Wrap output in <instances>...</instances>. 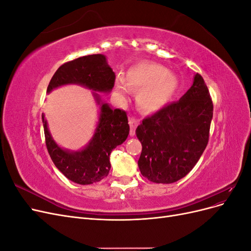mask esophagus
Listing matches in <instances>:
<instances>
[{
  "label": "esophagus",
  "instance_id": "esophagus-1",
  "mask_svg": "<svg viewBox=\"0 0 251 251\" xmlns=\"http://www.w3.org/2000/svg\"><path fill=\"white\" fill-rule=\"evenodd\" d=\"M128 124H130V126H131L130 134H131V136H134L135 135V131H136V127H137V126H138V119L136 118V117L131 116L130 118H128Z\"/></svg>",
  "mask_w": 251,
  "mask_h": 251
}]
</instances>
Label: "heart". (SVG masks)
Masks as SVG:
<instances>
[{
    "label": "heart",
    "mask_w": 251,
    "mask_h": 251,
    "mask_svg": "<svg viewBox=\"0 0 251 251\" xmlns=\"http://www.w3.org/2000/svg\"><path fill=\"white\" fill-rule=\"evenodd\" d=\"M125 82L130 89L146 88L139 95V103L146 110L161 108L168 102L178 86V79L174 75L169 74L166 68L148 63L131 68L126 73ZM117 91L120 94H124L126 87L123 83H118Z\"/></svg>",
    "instance_id": "heart-1"
}]
</instances>
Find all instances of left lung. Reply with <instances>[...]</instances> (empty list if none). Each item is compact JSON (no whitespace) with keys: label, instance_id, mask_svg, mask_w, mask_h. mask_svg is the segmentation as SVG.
Masks as SVG:
<instances>
[{"label":"left lung","instance_id":"1","mask_svg":"<svg viewBox=\"0 0 251 251\" xmlns=\"http://www.w3.org/2000/svg\"><path fill=\"white\" fill-rule=\"evenodd\" d=\"M212 104L199 73L178 101L142 120L136 135L142 144L138 160L142 176L155 183H174L193 170L209 139Z\"/></svg>","mask_w":251,"mask_h":251}]
</instances>
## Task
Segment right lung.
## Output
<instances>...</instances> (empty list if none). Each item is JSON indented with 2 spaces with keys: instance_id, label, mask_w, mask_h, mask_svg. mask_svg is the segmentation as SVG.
Wrapping results in <instances>:
<instances>
[{
  "instance_id": "1",
  "label": "right lung",
  "mask_w": 251,
  "mask_h": 251,
  "mask_svg": "<svg viewBox=\"0 0 251 251\" xmlns=\"http://www.w3.org/2000/svg\"><path fill=\"white\" fill-rule=\"evenodd\" d=\"M115 82V73L102 54L81 56L60 66L53 75L47 92L68 83H78L100 92H110ZM100 103V98L94 94ZM45 140L53 163L65 176L77 184L88 185L100 182L108 176L111 169L112 151L126 141L130 133L126 112L112 110L101 103L100 123L88 147L79 151L60 149L52 139L47 121L42 115Z\"/></svg>"
}]
</instances>
